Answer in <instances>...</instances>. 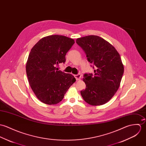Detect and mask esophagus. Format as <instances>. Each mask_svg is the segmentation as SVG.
I'll use <instances>...</instances> for the list:
<instances>
[{
  "mask_svg": "<svg viewBox=\"0 0 146 146\" xmlns=\"http://www.w3.org/2000/svg\"><path fill=\"white\" fill-rule=\"evenodd\" d=\"M74 77H75V78H76V79L77 81H78V80H81V74H77V75H75Z\"/></svg>",
  "mask_w": 146,
  "mask_h": 146,
  "instance_id": "esophagus-1",
  "label": "esophagus"
}]
</instances>
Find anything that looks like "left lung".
<instances>
[{
  "label": "left lung",
  "instance_id": "8db88e82",
  "mask_svg": "<svg viewBox=\"0 0 146 146\" xmlns=\"http://www.w3.org/2000/svg\"><path fill=\"white\" fill-rule=\"evenodd\" d=\"M85 51L88 62L95 67L94 75L84 74L86 88L82 97L92 106L108 102L117 91L124 73L120 54L113 46L102 37L90 35L76 40Z\"/></svg>",
  "mask_w": 146,
  "mask_h": 146
}]
</instances>
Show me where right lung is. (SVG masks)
<instances>
[{"instance_id":"add662e5","label":"right lung","mask_w":146,"mask_h":146,"mask_svg":"<svg viewBox=\"0 0 146 146\" xmlns=\"http://www.w3.org/2000/svg\"><path fill=\"white\" fill-rule=\"evenodd\" d=\"M73 38L50 35L40 39L31 50L26 70L30 87L36 97L48 105L60 102L68 88L76 82L70 73L56 66L65 62V55L74 44Z\"/></svg>"}]
</instances>
